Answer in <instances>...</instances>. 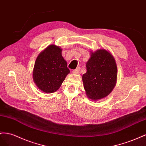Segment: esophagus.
<instances>
[{"label": "esophagus", "instance_id": "1", "mask_svg": "<svg viewBox=\"0 0 146 146\" xmlns=\"http://www.w3.org/2000/svg\"><path fill=\"white\" fill-rule=\"evenodd\" d=\"M80 68L78 67V68H77L76 69L74 70L73 71V72H72V73H73V74H78L79 73H80Z\"/></svg>", "mask_w": 146, "mask_h": 146}]
</instances>
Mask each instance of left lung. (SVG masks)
<instances>
[{
    "instance_id": "8db88e82",
    "label": "left lung",
    "mask_w": 146,
    "mask_h": 146,
    "mask_svg": "<svg viewBox=\"0 0 146 146\" xmlns=\"http://www.w3.org/2000/svg\"><path fill=\"white\" fill-rule=\"evenodd\" d=\"M86 68L82 79L87 96L94 101L106 97L117 82V67L114 56L105 49L91 51Z\"/></svg>"
}]
</instances>
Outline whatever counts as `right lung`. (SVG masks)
<instances>
[{"label":"right lung","mask_w":146,"mask_h":146,"mask_svg":"<svg viewBox=\"0 0 146 146\" xmlns=\"http://www.w3.org/2000/svg\"><path fill=\"white\" fill-rule=\"evenodd\" d=\"M62 50L59 46L50 44L36 59L33 80L37 87L44 93L55 92L70 73L67 63L62 56Z\"/></svg>","instance_id":"right-lung-1"}]
</instances>
